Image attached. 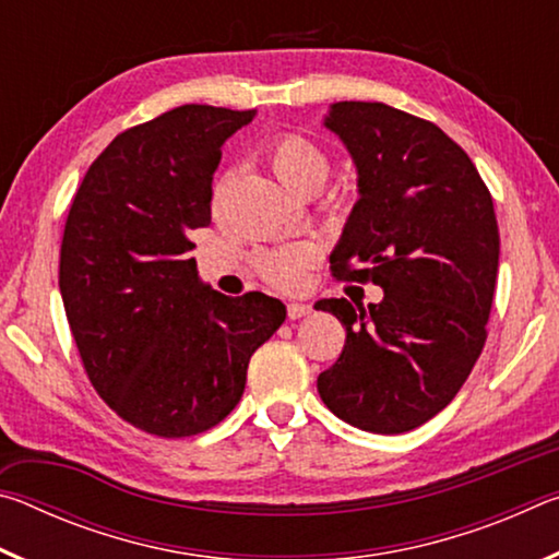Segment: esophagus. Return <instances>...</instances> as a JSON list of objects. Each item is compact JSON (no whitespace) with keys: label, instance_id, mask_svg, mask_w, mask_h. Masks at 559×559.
Wrapping results in <instances>:
<instances>
[{"label":"esophagus","instance_id":"esophagus-1","mask_svg":"<svg viewBox=\"0 0 559 559\" xmlns=\"http://www.w3.org/2000/svg\"><path fill=\"white\" fill-rule=\"evenodd\" d=\"M286 310H288V318L290 320H298V318H306L313 308H310L308 302H296V300H293V302H288Z\"/></svg>","mask_w":559,"mask_h":559}]
</instances>
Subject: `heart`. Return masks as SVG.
<instances>
[{
    "label": "heart",
    "mask_w": 559,
    "mask_h": 559,
    "mask_svg": "<svg viewBox=\"0 0 559 559\" xmlns=\"http://www.w3.org/2000/svg\"><path fill=\"white\" fill-rule=\"evenodd\" d=\"M266 159L283 185L298 194H316L330 177V157L323 147L298 132H278L266 147ZM226 177H219L212 187V206L222 202ZM320 251L313 241L298 239L271 249H261L253 257V271L261 281L281 290H296L306 281L308 269L318 261Z\"/></svg>",
    "instance_id": "b5f03b06"
}]
</instances>
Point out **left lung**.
I'll return each mask as SVG.
<instances>
[{
  "label": "left lung",
  "mask_w": 559,
  "mask_h": 559,
  "mask_svg": "<svg viewBox=\"0 0 559 559\" xmlns=\"http://www.w3.org/2000/svg\"><path fill=\"white\" fill-rule=\"evenodd\" d=\"M325 128L353 155L359 187L330 269L337 281L374 283L384 298L316 302L347 333L318 392L357 429L404 433L459 394L486 345L500 253L493 197L429 120L340 100Z\"/></svg>",
  "instance_id": "left-lung-1"
}]
</instances>
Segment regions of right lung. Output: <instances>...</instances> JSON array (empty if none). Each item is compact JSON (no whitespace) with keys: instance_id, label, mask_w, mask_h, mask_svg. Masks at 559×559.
Here are the masks:
<instances>
[{"instance_id":"add662e5","label":"right lung","mask_w":559,"mask_h":559,"mask_svg":"<svg viewBox=\"0 0 559 559\" xmlns=\"http://www.w3.org/2000/svg\"><path fill=\"white\" fill-rule=\"evenodd\" d=\"M253 110L179 106L128 128L93 159L63 226L59 288L83 370L120 419L163 439L219 424L249 359L286 320L251 290L197 278L189 234L212 224L222 145Z\"/></svg>"}]
</instances>
